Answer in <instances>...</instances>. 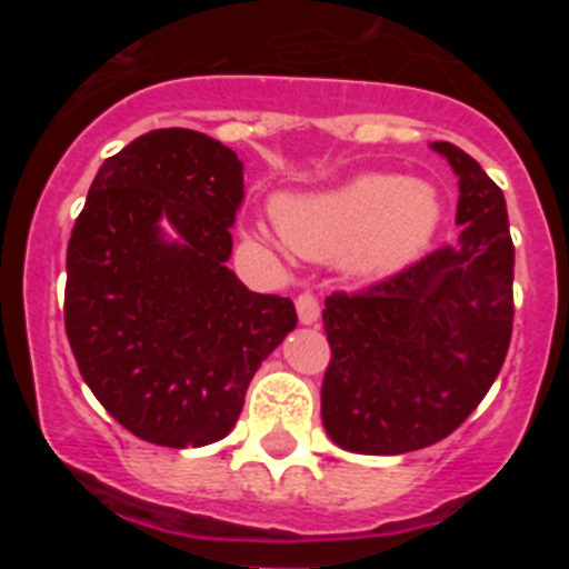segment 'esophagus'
I'll return each instance as SVG.
<instances>
[{"instance_id": "obj_1", "label": "esophagus", "mask_w": 569, "mask_h": 569, "mask_svg": "<svg viewBox=\"0 0 569 569\" xmlns=\"http://www.w3.org/2000/svg\"><path fill=\"white\" fill-rule=\"evenodd\" d=\"M296 313H299L301 325H313V321L319 319V299H316L310 290H301V293L296 296Z\"/></svg>"}]
</instances>
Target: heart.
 I'll return each mask as SVG.
<instances>
[{"label":"heart","instance_id":"obj_1","mask_svg":"<svg viewBox=\"0 0 569 569\" xmlns=\"http://www.w3.org/2000/svg\"><path fill=\"white\" fill-rule=\"evenodd\" d=\"M276 224L290 248L313 259L350 256L361 270H396L430 244L441 202L425 182L367 173L339 188L276 199Z\"/></svg>","mask_w":569,"mask_h":569}]
</instances>
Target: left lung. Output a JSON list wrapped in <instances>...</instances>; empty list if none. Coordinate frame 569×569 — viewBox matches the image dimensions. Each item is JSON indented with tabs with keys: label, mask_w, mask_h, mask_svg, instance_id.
Here are the masks:
<instances>
[{
	"label": "left lung",
	"mask_w": 569,
	"mask_h": 569,
	"mask_svg": "<svg viewBox=\"0 0 569 569\" xmlns=\"http://www.w3.org/2000/svg\"><path fill=\"white\" fill-rule=\"evenodd\" d=\"M459 173V244L399 273L325 299L330 365L321 419L339 447L399 456L447 439L479 407L512 336V261L505 193L481 164L436 142Z\"/></svg>",
	"instance_id": "obj_1"
}]
</instances>
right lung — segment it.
Wrapping results in <instances>:
<instances>
[{
	"mask_svg": "<svg viewBox=\"0 0 569 569\" xmlns=\"http://www.w3.org/2000/svg\"><path fill=\"white\" fill-rule=\"evenodd\" d=\"M244 164L208 133L150 130L104 159L68 241L64 330L79 373L150 445L233 430L259 365L296 328L293 301L228 270ZM164 218L182 242H164Z\"/></svg>",
	"mask_w": 569,
	"mask_h": 569,
	"instance_id": "right-lung-1",
	"label": "right lung"
}]
</instances>
